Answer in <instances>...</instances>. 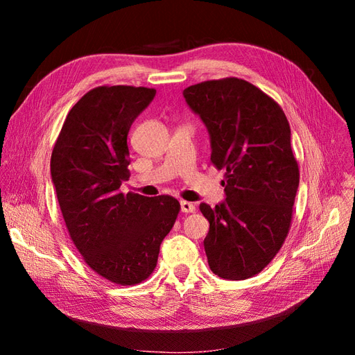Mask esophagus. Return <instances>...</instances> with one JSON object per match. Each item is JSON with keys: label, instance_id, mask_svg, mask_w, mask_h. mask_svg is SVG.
<instances>
[{"label": "esophagus", "instance_id": "obj_1", "mask_svg": "<svg viewBox=\"0 0 355 355\" xmlns=\"http://www.w3.org/2000/svg\"><path fill=\"white\" fill-rule=\"evenodd\" d=\"M180 210L184 213H194L196 211V206L189 201H180Z\"/></svg>", "mask_w": 355, "mask_h": 355}]
</instances>
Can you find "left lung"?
Wrapping results in <instances>:
<instances>
[{"mask_svg":"<svg viewBox=\"0 0 355 355\" xmlns=\"http://www.w3.org/2000/svg\"><path fill=\"white\" fill-rule=\"evenodd\" d=\"M184 96L207 127L211 164L227 171L225 202L200 204L210 223L209 266L225 280H245L274 259L292 225L299 167L288 121L280 105L241 78L202 81Z\"/></svg>","mask_w":355,"mask_h":355,"instance_id":"8db88e82","label":"left lung"}]
</instances>
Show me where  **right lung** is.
Instances as JSON below:
<instances>
[{"instance_id": "1", "label": "right lung", "mask_w": 355, "mask_h": 355, "mask_svg": "<svg viewBox=\"0 0 355 355\" xmlns=\"http://www.w3.org/2000/svg\"><path fill=\"white\" fill-rule=\"evenodd\" d=\"M155 89L101 85L68 112L50 170L63 220L84 262L120 286L145 282L180 204L170 196L120 191L128 171L127 135Z\"/></svg>"}]
</instances>
